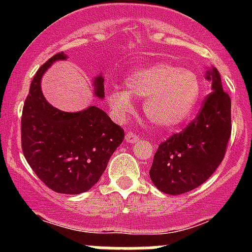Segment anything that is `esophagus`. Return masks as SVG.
I'll use <instances>...</instances> for the list:
<instances>
[{"instance_id": "obj_1", "label": "esophagus", "mask_w": 252, "mask_h": 252, "mask_svg": "<svg viewBox=\"0 0 252 252\" xmlns=\"http://www.w3.org/2000/svg\"><path fill=\"white\" fill-rule=\"evenodd\" d=\"M139 138H140V136L136 135V134H134V133H128V134H126V141L129 142V144H134V142L139 141Z\"/></svg>"}]
</instances>
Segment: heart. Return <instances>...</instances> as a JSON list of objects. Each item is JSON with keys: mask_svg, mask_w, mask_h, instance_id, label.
<instances>
[{"mask_svg": "<svg viewBox=\"0 0 252 252\" xmlns=\"http://www.w3.org/2000/svg\"><path fill=\"white\" fill-rule=\"evenodd\" d=\"M126 89L112 86L107 101L119 117L133 111V97L145 98L144 112L150 122L172 129L190 118L200 97L201 85L194 72L166 62L147 63L131 70Z\"/></svg>", "mask_w": 252, "mask_h": 252, "instance_id": "1", "label": "heart"}]
</instances>
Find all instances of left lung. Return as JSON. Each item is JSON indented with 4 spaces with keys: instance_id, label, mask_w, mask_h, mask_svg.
Wrapping results in <instances>:
<instances>
[{
    "instance_id": "left-lung-1",
    "label": "left lung",
    "mask_w": 252,
    "mask_h": 252,
    "mask_svg": "<svg viewBox=\"0 0 252 252\" xmlns=\"http://www.w3.org/2000/svg\"><path fill=\"white\" fill-rule=\"evenodd\" d=\"M205 78L212 84V93L204 107L182 133L162 142L155 154L150 178L166 194L180 195L200 187L224 157L232 133V103L217 68H210Z\"/></svg>"
}]
</instances>
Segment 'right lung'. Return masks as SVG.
Returning <instances> with one entry per match:
<instances>
[{
	"label": "right lung",
	"instance_id": "add662e5",
	"mask_svg": "<svg viewBox=\"0 0 252 252\" xmlns=\"http://www.w3.org/2000/svg\"><path fill=\"white\" fill-rule=\"evenodd\" d=\"M61 52L40 67L30 84L22 116V149L28 163L53 191L77 195L88 191L101 178L108 161L124 139V130L97 106L63 112L48 103L41 78ZM105 78L93 81L94 95L102 100Z\"/></svg>",
	"mask_w": 252,
	"mask_h": 252
}]
</instances>
